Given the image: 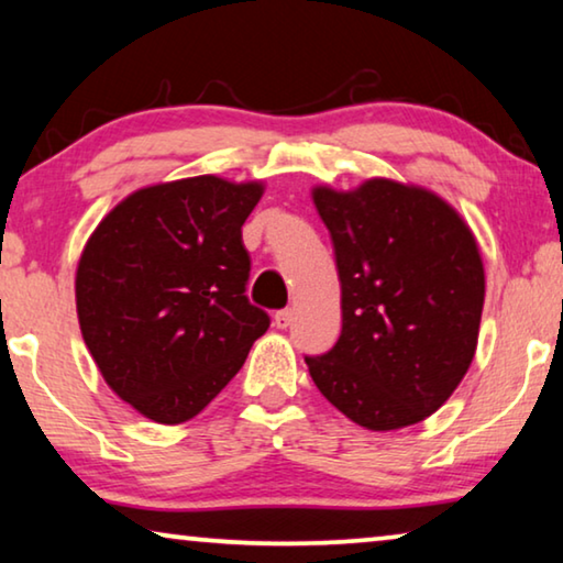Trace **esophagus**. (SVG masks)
<instances>
[{
	"instance_id": "1",
	"label": "esophagus",
	"mask_w": 563,
	"mask_h": 563,
	"mask_svg": "<svg viewBox=\"0 0 563 563\" xmlns=\"http://www.w3.org/2000/svg\"><path fill=\"white\" fill-rule=\"evenodd\" d=\"M291 322H294V311L291 309H279L274 314V324L279 327V330H287Z\"/></svg>"
}]
</instances>
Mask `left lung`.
I'll list each match as a JSON object with an SVG mask.
<instances>
[{
	"mask_svg": "<svg viewBox=\"0 0 563 563\" xmlns=\"http://www.w3.org/2000/svg\"><path fill=\"white\" fill-rule=\"evenodd\" d=\"M342 284V332L305 362L327 400L369 430L435 412L471 367L486 279L471 229L422 188H317Z\"/></svg>",
	"mask_w": 563,
	"mask_h": 563,
	"instance_id": "obj_1",
	"label": "left lung"
}]
</instances>
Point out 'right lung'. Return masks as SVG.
I'll use <instances>...</instances> for the list:
<instances>
[{"label":"right lung","mask_w":563,"mask_h":563,"mask_svg":"<svg viewBox=\"0 0 563 563\" xmlns=\"http://www.w3.org/2000/svg\"><path fill=\"white\" fill-rule=\"evenodd\" d=\"M258 184L196 176L118 203L85 246L75 297L82 340L106 383L163 426L191 420L269 330L246 297L241 227Z\"/></svg>","instance_id":"right-lung-1"}]
</instances>
